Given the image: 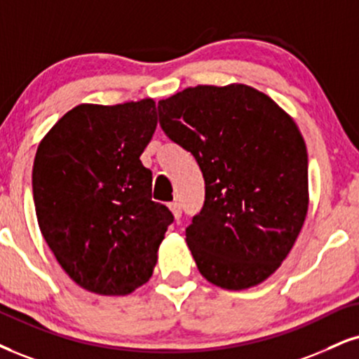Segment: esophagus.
<instances>
[{"label": "esophagus", "instance_id": "esophagus-1", "mask_svg": "<svg viewBox=\"0 0 359 359\" xmlns=\"http://www.w3.org/2000/svg\"><path fill=\"white\" fill-rule=\"evenodd\" d=\"M170 210H171L172 216H175V219L178 221V219L181 218V205H180V203H178V201L171 203V205H170Z\"/></svg>", "mask_w": 359, "mask_h": 359}]
</instances>
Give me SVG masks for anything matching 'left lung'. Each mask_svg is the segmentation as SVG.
<instances>
[{
    "label": "left lung",
    "instance_id": "1",
    "mask_svg": "<svg viewBox=\"0 0 359 359\" xmlns=\"http://www.w3.org/2000/svg\"><path fill=\"white\" fill-rule=\"evenodd\" d=\"M166 136L198 161L205 205L187 228L200 273L253 287L281 266L306 219L308 153L294 119L253 86L198 85L158 103Z\"/></svg>",
    "mask_w": 359,
    "mask_h": 359
}]
</instances>
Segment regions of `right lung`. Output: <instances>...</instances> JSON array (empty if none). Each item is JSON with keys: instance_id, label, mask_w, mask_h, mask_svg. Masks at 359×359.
<instances>
[{"instance_id": "add662e5", "label": "right lung", "mask_w": 359, "mask_h": 359, "mask_svg": "<svg viewBox=\"0 0 359 359\" xmlns=\"http://www.w3.org/2000/svg\"><path fill=\"white\" fill-rule=\"evenodd\" d=\"M151 98L69 109L39 141L33 198L57 263L91 293L126 296L151 278L172 223L151 201L141 153L156 130Z\"/></svg>"}]
</instances>
